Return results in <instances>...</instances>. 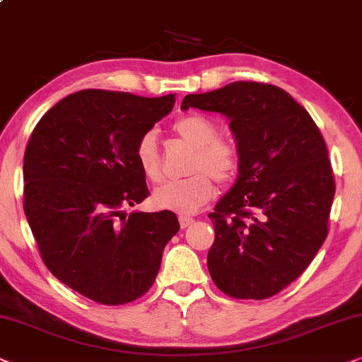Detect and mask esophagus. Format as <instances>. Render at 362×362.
<instances>
[{"mask_svg": "<svg viewBox=\"0 0 362 362\" xmlns=\"http://www.w3.org/2000/svg\"><path fill=\"white\" fill-rule=\"evenodd\" d=\"M178 221H180L182 228H189V226H192V225L195 223V220L190 218V216H180V218H178Z\"/></svg>", "mask_w": 362, "mask_h": 362, "instance_id": "1", "label": "esophagus"}]
</instances>
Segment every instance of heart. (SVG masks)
Masks as SVG:
<instances>
[{
  "instance_id": "obj_1",
  "label": "heart",
  "mask_w": 362,
  "mask_h": 362,
  "mask_svg": "<svg viewBox=\"0 0 362 362\" xmlns=\"http://www.w3.org/2000/svg\"><path fill=\"white\" fill-rule=\"evenodd\" d=\"M173 132L185 144L195 148L190 160V177L184 180L167 182L152 194L156 206L180 215L195 214L214 195L211 177L220 184L230 182L237 175L240 157L233 144L218 139V129L204 115H185L173 124ZM139 167L148 180H160V153L157 146V134L148 131L139 139L136 147Z\"/></svg>"
}]
</instances>
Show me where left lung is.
<instances>
[{
  "mask_svg": "<svg viewBox=\"0 0 362 362\" xmlns=\"http://www.w3.org/2000/svg\"><path fill=\"white\" fill-rule=\"evenodd\" d=\"M190 107L230 120L238 177L210 220L215 240L206 264L221 291L264 300L300 276L327 235L334 178L320 129L286 90L235 81L189 94Z\"/></svg>",
  "mask_w": 362,
  "mask_h": 362,
  "instance_id": "1",
  "label": "left lung"
}]
</instances>
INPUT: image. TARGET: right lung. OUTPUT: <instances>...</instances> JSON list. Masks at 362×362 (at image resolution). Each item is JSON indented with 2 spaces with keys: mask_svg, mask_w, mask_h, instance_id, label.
I'll return each instance as SVG.
<instances>
[{
  "mask_svg": "<svg viewBox=\"0 0 362 362\" xmlns=\"http://www.w3.org/2000/svg\"><path fill=\"white\" fill-rule=\"evenodd\" d=\"M175 104L86 89L61 99L33 131L23 162L24 214L47 269L103 305H124L153 285L180 230L170 210H134L147 199L139 139Z\"/></svg>",
  "mask_w": 362,
  "mask_h": 362,
  "instance_id": "right-lung-1",
  "label": "right lung"
}]
</instances>
